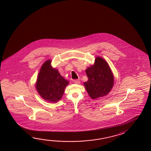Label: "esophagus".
Listing matches in <instances>:
<instances>
[{"mask_svg": "<svg viewBox=\"0 0 151 151\" xmlns=\"http://www.w3.org/2000/svg\"><path fill=\"white\" fill-rule=\"evenodd\" d=\"M74 83H75V84H80V81L79 80H75L74 81Z\"/></svg>", "mask_w": 151, "mask_h": 151, "instance_id": "esophagus-1", "label": "esophagus"}]
</instances>
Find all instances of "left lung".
<instances>
[{"mask_svg": "<svg viewBox=\"0 0 151 151\" xmlns=\"http://www.w3.org/2000/svg\"><path fill=\"white\" fill-rule=\"evenodd\" d=\"M86 72L88 80L84 84L90 96L95 99L108 95L114 86V77L107 62L97 57Z\"/></svg>", "mask_w": 151, "mask_h": 151, "instance_id": "obj_1", "label": "left lung"}]
</instances>
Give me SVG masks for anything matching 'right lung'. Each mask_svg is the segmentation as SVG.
I'll return each mask as SVG.
<instances>
[{"label":"right lung","instance_id":"1","mask_svg":"<svg viewBox=\"0 0 151 151\" xmlns=\"http://www.w3.org/2000/svg\"><path fill=\"white\" fill-rule=\"evenodd\" d=\"M50 60L43 63L38 75L36 88L40 96L50 102H57L63 95L68 81L50 65Z\"/></svg>","mask_w":151,"mask_h":151}]
</instances>
